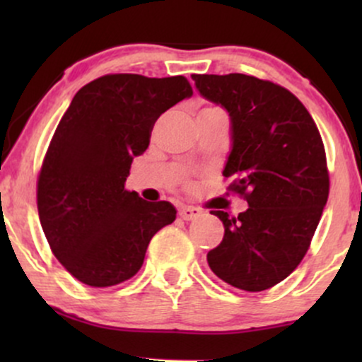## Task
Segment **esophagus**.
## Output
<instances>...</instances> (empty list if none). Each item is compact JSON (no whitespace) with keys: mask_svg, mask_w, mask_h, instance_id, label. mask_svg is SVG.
<instances>
[{"mask_svg":"<svg viewBox=\"0 0 362 362\" xmlns=\"http://www.w3.org/2000/svg\"><path fill=\"white\" fill-rule=\"evenodd\" d=\"M178 216H180L184 221H192V219L201 216V209H197V207L194 206H184L180 207V211H178Z\"/></svg>","mask_w":362,"mask_h":362,"instance_id":"esophagus-1","label":"esophagus"}]
</instances>
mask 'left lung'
Masks as SVG:
<instances>
[{"label": "left lung", "mask_w": 362, "mask_h": 362, "mask_svg": "<svg viewBox=\"0 0 362 362\" xmlns=\"http://www.w3.org/2000/svg\"><path fill=\"white\" fill-rule=\"evenodd\" d=\"M195 88L230 115L231 149L223 175L248 209L223 221L207 253L219 279L243 291L276 286L298 267L328 199L325 149L305 105L291 91L248 74H194Z\"/></svg>", "instance_id": "8db88e82"}]
</instances>
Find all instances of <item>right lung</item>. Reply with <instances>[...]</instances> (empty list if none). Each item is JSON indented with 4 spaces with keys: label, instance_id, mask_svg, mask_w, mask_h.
Masks as SVG:
<instances>
[{
    "label": "right lung",
    "instance_id": "1",
    "mask_svg": "<svg viewBox=\"0 0 362 362\" xmlns=\"http://www.w3.org/2000/svg\"><path fill=\"white\" fill-rule=\"evenodd\" d=\"M192 97L184 76L107 74L62 115L37 182V207L56 259L83 284L109 288L139 271L158 230L175 221L167 201L126 190L156 119Z\"/></svg>",
    "mask_w": 362,
    "mask_h": 362
}]
</instances>
